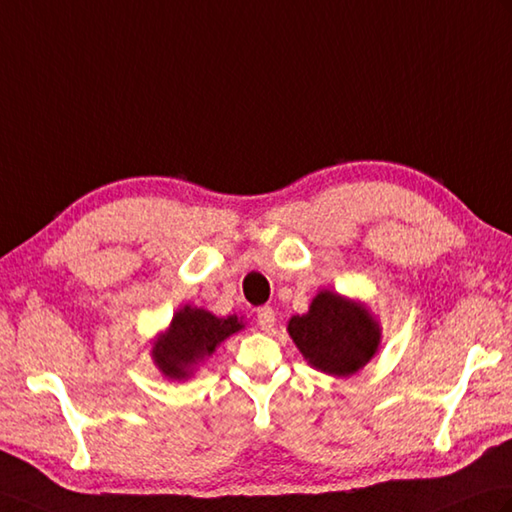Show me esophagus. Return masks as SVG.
Returning <instances> with one entry per match:
<instances>
[{
  "instance_id": "esophagus-1",
  "label": "esophagus",
  "mask_w": 512,
  "mask_h": 512,
  "mask_svg": "<svg viewBox=\"0 0 512 512\" xmlns=\"http://www.w3.org/2000/svg\"><path fill=\"white\" fill-rule=\"evenodd\" d=\"M257 325L261 331H272V327H275V310L268 305L257 307Z\"/></svg>"
}]
</instances>
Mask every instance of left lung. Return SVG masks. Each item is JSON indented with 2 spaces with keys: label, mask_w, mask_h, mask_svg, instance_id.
Returning <instances> with one entry per match:
<instances>
[{
  "label": "left lung",
  "mask_w": 512,
  "mask_h": 512,
  "mask_svg": "<svg viewBox=\"0 0 512 512\" xmlns=\"http://www.w3.org/2000/svg\"><path fill=\"white\" fill-rule=\"evenodd\" d=\"M288 334L316 371L349 377L371 362L382 329L368 307L338 292L320 290L310 312L292 316Z\"/></svg>",
  "instance_id": "obj_1"
}]
</instances>
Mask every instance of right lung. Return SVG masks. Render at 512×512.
Masks as SVG:
<instances>
[{"instance_id": "1", "label": "right lung", "mask_w": 512, "mask_h": 512, "mask_svg": "<svg viewBox=\"0 0 512 512\" xmlns=\"http://www.w3.org/2000/svg\"><path fill=\"white\" fill-rule=\"evenodd\" d=\"M240 329L242 318H218L202 307L185 305L174 314L168 331L154 340L152 360L168 379H187L198 362Z\"/></svg>"}]
</instances>
